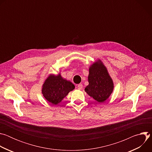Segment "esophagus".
<instances>
[{"instance_id":"esophagus-1","label":"esophagus","mask_w":152,"mask_h":152,"mask_svg":"<svg viewBox=\"0 0 152 152\" xmlns=\"http://www.w3.org/2000/svg\"><path fill=\"white\" fill-rule=\"evenodd\" d=\"M82 88H83V85H82V84L80 83V84L77 85V88H78L79 90H82Z\"/></svg>"}]
</instances>
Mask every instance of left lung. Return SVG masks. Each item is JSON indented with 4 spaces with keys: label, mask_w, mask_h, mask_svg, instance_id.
<instances>
[{
    "label": "left lung",
    "mask_w": 152,
    "mask_h": 152,
    "mask_svg": "<svg viewBox=\"0 0 152 152\" xmlns=\"http://www.w3.org/2000/svg\"><path fill=\"white\" fill-rule=\"evenodd\" d=\"M89 84L85 91L99 103H103L113 92L114 82L100 59L91 65L88 77Z\"/></svg>",
    "instance_id": "8db88e82"
}]
</instances>
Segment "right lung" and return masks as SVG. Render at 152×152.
Masks as SVG:
<instances>
[{
	"instance_id": "1",
	"label": "right lung",
	"mask_w": 152,
	"mask_h": 152,
	"mask_svg": "<svg viewBox=\"0 0 152 152\" xmlns=\"http://www.w3.org/2000/svg\"><path fill=\"white\" fill-rule=\"evenodd\" d=\"M75 86L70 81L64 79L60 73L50 75L42 86V94L51 104H58L73 91Z\"/></svg>"
}]
</instances>
